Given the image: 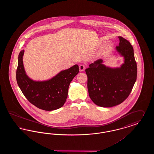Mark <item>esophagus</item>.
<instances>
[{
  "instance_id": "34e87169",
  "label": "esophagus",
  "mask_w": 154,
  "mask_h": 154,
  "mask_svg": "<svg viewBox=\"0 0 154 154\" xmlns=\"http://www.w3.org/2000/svg\"><path fill=\"white\" fill-rule=\"evenodd\" d=\"M79 69H80V72H82L85 70V66L84 65H80L79 66Z\"/></svg>"
}]
</instances>
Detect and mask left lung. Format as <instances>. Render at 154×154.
<instances>
[{
	"mask_svg": "<svg viewBox=\"0 0 154 154\" xmlns=\"http://www.w3.org/2000/svg\"><path fill=\"white\" fill-rule=\"evenodd\" d=\"M118 54L124 62L119 67H110L100 59L89 65L85 72L88 77V93L96 105L111 107L123 102L129 96L137 79V64L132 45L124 37L118 36Z\"/></svg>",
	"mask_w": 154,
	"mask_h": 154,
	"instance_id": "1",
	"label": "left lung"
}]
</instances>
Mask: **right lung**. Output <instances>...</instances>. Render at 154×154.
<instances>
[{"mask_svg":"<svg viewBox=\"0 0 154 154\" xmlns=\"http://www.w3.org/2000/svg\"><path fill=\"white\" fill-rule=\"evenodd\" d=\"M24 50L18 55L16 72L17 84L29 102L38 109L52 111L62 107L66 102L69 85L79 73L77 65L60 71L49 80L35 81L26 73L23 63Z\"/></svg>","mask_w":154,"mask_h":154,"instance_id":"1","label":"right lung"}]
</instances>
